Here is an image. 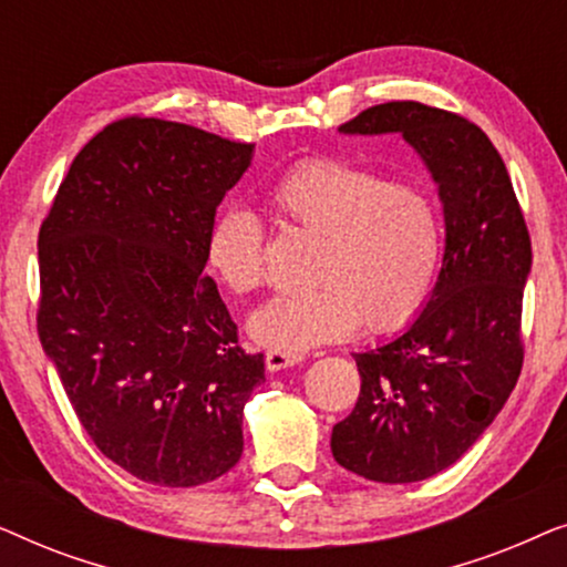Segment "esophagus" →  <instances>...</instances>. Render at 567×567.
Segmentation results:
<instances>
[{
    "label": "esophagus",
    "instance_id": "esophagus-1",
    "mask_svg": "<svg viewBox=\"0 0 567 567\" xmlns=\"http://www.w3.org/2000/svg\"><path fill=\"white\" fill-rule=\"evenodd\" d=\"M305 361L301 353H289V351H268L266 353V367L268 371H284L297 367V363Z\"/></svg>",
    "mask_w": 567,
    "mask_h": 567
}]
</instances>
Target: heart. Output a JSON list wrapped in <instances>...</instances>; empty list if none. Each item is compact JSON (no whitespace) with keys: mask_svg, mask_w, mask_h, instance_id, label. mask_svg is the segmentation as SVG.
<instances>
[{"mask_svg":"<svg viewBox=\"0 0 567 567\" xmlns=\"http://www.w3.org/2000/svg\"><path fill=\"white\" fill-rule=\"evenodd\" d=\"M286 227L315 237L307 291L270 299L247 322L258 346L309 351L353 336L361 324L390 332L421 312L441 260V216L429 193L374 169L315 157L270 190ZM206 266L231 293L266 278L262 224L243 206L221 208L206 235Z\"/></svg>","mask_w":567,"mask_h":567,"instance_id":"b5f03b06","label":"heart"}]
</instances>
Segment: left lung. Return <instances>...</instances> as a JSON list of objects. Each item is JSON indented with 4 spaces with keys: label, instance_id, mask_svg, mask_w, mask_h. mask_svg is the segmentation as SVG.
Masks as SVG:
<instances>
[{
    "label": "left lung",
    "instance_id": "1",
    "mask_svg": "<svg viewBox=\"0 0 567 567\" xmlns=\"http://www.w3.org/2000/svg\"><path fill=\"white\" fill-rule=\"evenodd\" d=\"M340 134H400L444 208L436 286L405 330L353 353L361 394L330 439L336 462L353 475L417 483L452 467L514 392L529 231L498 150L462 115L402 100L369 107Z\"/></svg>",
    "mask_w": 567,
    "mask_h": 567
}]
</instances>
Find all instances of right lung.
Listing matches in <instances>:
<instances>
[{
  "label": "right lung",
  "mask_w": 567,
  "mask_h": 567,
  "mask_svg": "<svg viewBox=\"0 0 567 567\" xmlns=\"http://www.w3.org/2000/svg\"><path fill=\"white\" fill-rule=\"evenodd\" d=\"M185 123L126 118L84 144L38 237V336L76 417L144 483L196 487L243 456L262 355L206 268L221 198L252 165Z\"/></svg>",
  "instance_id": "1"
}]
</instances>
